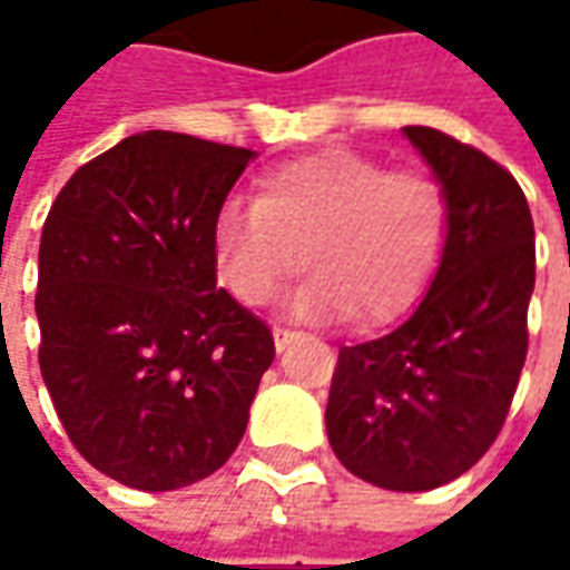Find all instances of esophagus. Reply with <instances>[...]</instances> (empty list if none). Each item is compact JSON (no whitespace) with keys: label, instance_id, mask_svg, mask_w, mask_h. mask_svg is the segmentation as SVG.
Returning <instances> with one entry per match:
<instances>
[{"label":"esophagus","instance_id":"esophagus-1","mask_svg":"<svg viewBox=\"0 0 570 570\" xmlns=\"http://www.w3.org/2000/svg\"><path fill=\"white\" fill-rule=\"evenodd\" d=\"M292 340H297L295 330H288V326H273V342H275V352H285V345Z\"/></svg>","mask_w":570,"mask_h":570}]
</instances>
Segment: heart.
I'll return each mask as SVG.
<instances>
[{"label": "heart", "instance_id": "b5f03b06", "mask_svg": "<svg viewBox=\"0 0 570 570\" xmlns=\"http://www.w3.org/2000/svg\"><path fill=\"white\" fill-rule=\"evenodd\" d=\"M212 244L237 301H273L304 253L314 275L292 301L295 314H355L374 326L405 314L425 292L448 244V196L428 174L326 148L266 170L256 203L228 199Z\"/></svg>", "mask_w": 570, "mask_h": 570}]
</instances>
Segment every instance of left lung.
<instances>
[{
    "mask_svg": "<svg viewBox=\"0 0 570 570\" xmlns=\"http://www.w3.org/2000/svg\"><path fill=\"white\" fill-rule=\"evenodd\" d=\"M403 132L448 196V244L412 317L340 348L326 434L352 475L428 492L475 466L508 419L537 247L527 196L504 167L431 126Z\"/></svg>",
    "mask_w": 570,
    "mask_h": 570,
    "instance_id": "obj_1",
    "label": "left lung"
}]
</instances>
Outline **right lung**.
I'll use <instances>...</instances> for the list:
<instances>
[{"label":"right lung","instance_id":"obj_1","mask_svg":"<svg viewBox=\"0 0 570 570\" xmlns=\"http://www.w3.org/2000/svg\"><path fill=\"white\" fill-rule=\"evenodd\" d=\"M148 129L81 165L40 234V374L76 450L142 492L206 479L240 444L269 326L215 288L212 225L250 165Z\"/></svg>","mask_w":570,"mask_h":570}]
</instances>
